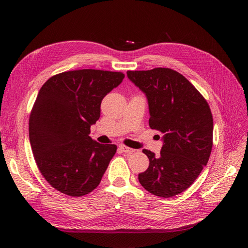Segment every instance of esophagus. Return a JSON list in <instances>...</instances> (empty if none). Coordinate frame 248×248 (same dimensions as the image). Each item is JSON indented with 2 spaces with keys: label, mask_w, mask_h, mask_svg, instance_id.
<instances>
[{
  "label": "esophagus",
  "mask_w": 248,
  "mask_h": 248,
  "mask_svg": "<svg viewBox=\"0 0 248 248\" xmlns=\"http://www.w3.org/2000/svg\"><path fill=\"white\" fill-rule=\"evenodd\" d=\"M119 149L121 150L122 152L127 153V154H131V153H133L134 151H136V150H134V149L128 148V147H126V146H124V145H121V146H120V147H119Z\"/></svg>",
  "instance_id": "esophagus-1"
}]
</instances>
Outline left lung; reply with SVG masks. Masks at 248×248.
Listing matches in <instances>:
<instances>
[{
  "label": "left lung",
  "mask_w": 248,
  "mask_h": 248,
  "mask_svg": "<svg viewBox=\"0 0 248 248\" xmlns=\"http://www.w3.org/2000/svg\"><path fill=\"white\" fill-rule=\"evenodd\" d=\"M148 98L151 129L163 133L160 155L142 150L149 168L139 174L146 190L160 198L183 192L207 164L213 146V117L207 100L181 73L170 68L127 71Z\"/></svg>",
  "instance_id": "8db88e82"
}]
</instances>
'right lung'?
Segmentation results:
<instances>
[{
	"label": "right lung",
	"instance_id": "right-lung-1",
	"mask_svg": "<svg viewBox=\"0 0 248 248\" xmlns=\"http://www.w3.org/2000/svg\"><path fill=\"white\" fill-rule=\"evenodd\" d=\"M125 74L97 69L65 71L48 78L37 95L29 138L41 175L58 191L82 197L99 185L116 145L89 137L102 99Z\"/></svg>",
	"mask_w": 248,
	"mask_h": 248
}]
</instances>
